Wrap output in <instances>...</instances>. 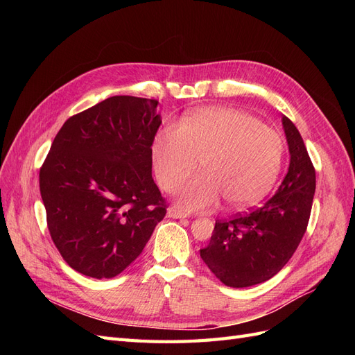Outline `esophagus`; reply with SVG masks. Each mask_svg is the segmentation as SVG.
Masks as SVG:
<instances>
[{"label":"esophagus","mask_w":355,"mask_h":355,"mask_svg":"<svg viewBox=\"0 0 355 355\" xmlns=\"http://www.w3.org/2000/svg\"><path fill=\"white\" fill-rule=\"evenodd\" d=\"M167 216H168V218H173V219H185V218L189 216V214L185 213V211L179 210V209H176V207H170V209L167 210Z\"/></svg>","instance_id":"1"}]
</instances>
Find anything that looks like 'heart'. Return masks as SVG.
I'll list each match as a JSON object with an SVG mask.
<instances>
[{
  "label": "heart",
  "instance_id": "b5f03b06",
  "mask_svg": "<svg viewBox=\"0 0 355 355\" xmlns=\"http://www.w3.org/2000/svg\"><path fill=\"white\" fill-rule=\"evenodd\" d=\"M284 141L259 118L234 108H202L182 125L167 123L153 144L159 187L176 191L201 161L202 175L180 188L187 210H207L220 201L245 209L266 196L283 166Z\"/></svg>",
  "mask_w": 355,
  "mask_h": 355
}]
</instances>
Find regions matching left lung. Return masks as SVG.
Returning a JSON list of instances; mask_svg holds the SVG:
<instances>
[{"label": "left lung", "instance_id": "obj_1", "mask_svg": "<svg viewBox=\"0 0 355 355\" xmlns=\"http://www.w3.org/2000/svg\"><path fill=\"white\" fill-rule=\"evenodd\" d=\"M290 166L272 198L249 213L216 220L201 259L230 287L270 280L293 256L308 227L315 192V168L296 125L283 116Z\"/></svg>", "mask_w": 355, "mask_h": 355}]
</instances>
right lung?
I'll use <instances>...</instances> for the list:
<instances>
[{"instance_id":"obj_1","label":"right lung","mask_w":355,"mask_h":355,"mask_svg":"<svg viewBox=\"0 0 355 355\" xmlns=\"http://www.w3.org/2000/svg\"><path fill=\"white\" fill-rule=\"evenodd\" d=\"M157 105L112 96L72 115L40 168L51 240L83 275L121 274L166 216L167 202L153 179Z\"/></svg>"}]
</instances>
